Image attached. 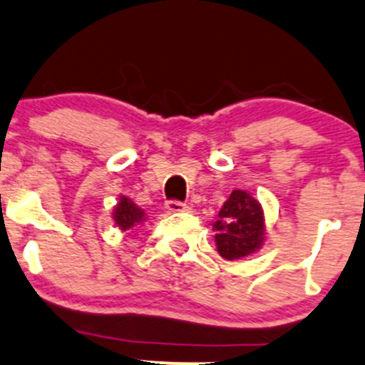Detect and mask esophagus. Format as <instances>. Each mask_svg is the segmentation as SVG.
Here are the masks:
<instances>
[{"instance_id":"obj_1","label":"esophagus","mask_w":365,"mask_h":365,"mask_svg":"<svg viewBox=\"0 0 365 365\" xmlns=\"http://www.w3.org/2000/svg\"><path fill=\"white\" fill-rule=\"evenodd\" d=\"M167 209L170 212H182V211H186L187 205L181 200H168L167 202Z\"/></svg>"}]
</instances>
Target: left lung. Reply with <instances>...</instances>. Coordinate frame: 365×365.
<instances>
[{"instance_id": "obj_1", "label": "left lung", "mask_w": 365, "mask_h": 365, "mask_svg": "<svg viewBox=\"0 0 365 365\" xmlns=\"http://www.w3.org/2000/svg\"><path fill=\"white\" fill-rule=\"evenodd\" d=\"M218 254L227 261L247 257L264 241V215L250 193L234 190L212 223Z\"/></svg>"}]
</instances>
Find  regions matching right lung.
I'll list each match as a JSON object with an SVG mask.
<instances>
[{
    "instance_id": "add662e5",
    "label": "right lung",
    "mask_w": 365,
    "mask_h": 365,
    "mask_svg": "<svg viewBox=\"0 0 365 365\" xmlns=\"http://www.w3.org/2000/svg\"><path fill=\"white\" fill-rule=\"evenodd\" d=\"M113 220L118 225V229L128 230L131 227H135L136 223L143 222L145 220V212L138 205L133 204L128 197H120V202H118L113 211Z\"/></svg>"
}]
</instances>
